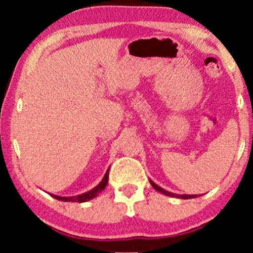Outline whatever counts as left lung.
Wrapping results in <instances>:
<instances>
[{
  "instance_id": "obj_1",
  "label": "left lung",
  "mask_w": 253,
  "mask_h": 253,
  "mask_svg": "<svg viewBox=\"0 0 253 253\" xmlns=\"http://www.w3.org/2000/svg\"><path fill=\"white\" fill-rule=\"evenodd\" d=\"M149 181H150V185L153 186L154 188H155L157 192L162 193V194H165V195H168V197H171V198H179V199H193V198H197V197H198V195H189V194H175V193L168 192V191H166V189L161 188V187L157 186L156 183H155V182H153V181H151V180H149Z\"/></svg>"
}]
</instances>
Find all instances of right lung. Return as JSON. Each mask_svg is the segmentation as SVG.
Listing matches in <instances>:
<instances>
[{"instance_id": "obj_1", "label": "right lung", "mask_w": 253, "mask_h": 253, "mask_svg": "<svg viewBox=\"0 0 253 253\" xmlns=\"http://www.w3.org/2000/svg\"><path fill=\"white\" fill-rule=\"evenodd\" d=\"M108 181H109V169L106 170L105 175H104L103 180L98 183V186L92 188L91 191L83 193V194L76 195V197H59V195H54V194H50V197H53L56 200H60V201H68V203H86V201L91 200V199L96 198L100 192L104 191L106 185H108Z\"/></svg>"}]
</instances>
